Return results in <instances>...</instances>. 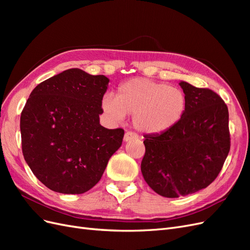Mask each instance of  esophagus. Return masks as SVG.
Masks as SVG:
<instances>
[{
	"mask_svg": "<svg viewBox=\"0 0 250 250\" xmlns=\"http://www.w3.org/2000/svg\"><path fill=\"white\" fill-rule=\"evenodd\" d=\"M139 135L135 133V132H132V131H126L125 135H124V141L125 142H128V141H131L133 139H138Z\"/></svg>",
	"mask_w": 250,
	"mask_h": 250,
	"instance_id": "esophagus-1",
	"label": "esophagus"
}]
</instances>
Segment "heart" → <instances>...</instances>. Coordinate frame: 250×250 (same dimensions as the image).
Listing matches in <instances>:
<instances>
[{
  "mask_svg": "<svg viewBox=\"0 0 250 250\" xmlns=\"http://www.w3.org/2000/svg\"><path fill=\"white\" fill-rule=\"evenodd\" d=\"M187 99L181 89L147 78H133L122 83L116 98L105 95L102 108L109 117L122 120L133 117L141 132L158 134L169 130L183 117Z\"/></svg>",
  "mask_w": 250,
  "mask_h": 250,
  "instance_id": "b5f03b06",
  "label": "heart"
}]
</instances>
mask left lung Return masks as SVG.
<instances>
[{"label":"left lung","instance_id":"1","mask_svg":"<svg viewBox=\"0 0 250 250\" xmlns=\"http://www.w3.org/2000/svg\"><path fill=\"white\" fill-rule=\"evenodd\" d=\"M187 105L169 130L145 135L141 164L144 179L154 192L177 198L207 188L220 173L230 149L229 108L209 88L181 81Z\"/></svg>","mask_w":250,"mask_h":250}]
</instances>
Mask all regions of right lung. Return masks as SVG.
<instances>
[{
  "instance_id": "obj_1",
  "label": "right lung",
  "mask_w": 250,
  "mask_h": 250,
  "mask_svg": "<svg viewBox=\"0 0 250 250\" xmlns=\"http://www.w3.org/2000/svg\"><path fill=\"white\" fill-rule=\"evenodd\" d=\"M108 78L70 69L40 83L21 115L25 161L50 190L82 194L103 175L122 145V128L99 123Z\"/></svg>"
}]
</instances>
